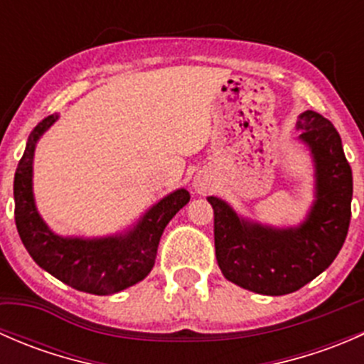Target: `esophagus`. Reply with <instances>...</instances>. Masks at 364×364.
Segmentation results:
<instances>
[{
	"label": "esophagus",
	"instance_id": "1",
	"mask_svg": "<svg viewBox=\"0 0 364 364\" xmlns=\"http://www.w3.org/2000/svg\"><path fill=\"white\" fill-rule=\"evenodd\" d=\"M193 186H196V192L203 193V196H204V193H208L209 190H211V185H209L208 179L200 178V176L196 179V181H193Z\"/></svg>",
	"mask_w": 364,
	"mask_h": 364
}]
</instances>
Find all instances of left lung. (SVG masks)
<instances>
[{
    "instance_id": "left-lung-1",
    "label": "left lung",
    "mask_w": 364,
    "mask_h": 364,
    "mask_svg": "<svg viewBox=\"0 0 364 364\" xmlns=\"http://www.w3.org/2000/svg\"><path fill=\"white\" fill-rule=\"evenodd\" d=\"M296 128L315 160L317 200L297 229H269L245 222L223 200L208 197L215 213V250L223 277L266 296L299 291L328 269L350 223L352 171L329 119L306 111Z\"/></svg>"
}]
</instances>
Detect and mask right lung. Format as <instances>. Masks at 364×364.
I'll list each match as a JSON object with an SVG mask.
<instances>
[{"instance_id":"right-lung-1","label":"right lung","mask_w":364,"mask_h":364,"mask_svg":"<svg viewBox=\"0 0 364 364\" xmlns=\"http://www.w3.org/2000/svg\"><path fill=\"white\" fill-rule=\"evenodd\" d=\"M56 119L58 114H50L33 128L17 165L14 178L17 232L33 260L58 280L87 294H116L148 277L155 266L156 248L165 225L188 203L190 193L181 188L161 199L127 236L104 240L56 236L36 213L31 192L35 144Z\"/></svg>"}]
</instances>
